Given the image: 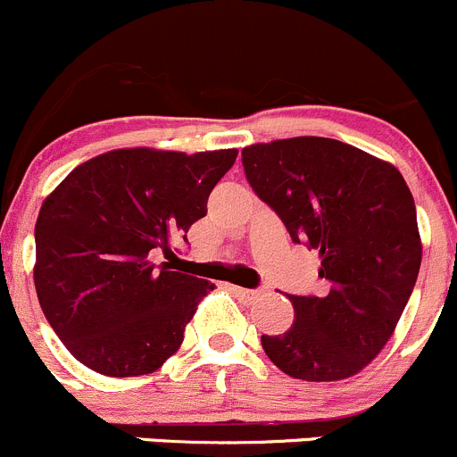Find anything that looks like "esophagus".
Returning <instances> with one entry per match:
<instances>
[{
    "instance_id": "esophagus-1",
    "label": "esophagus",
    "mask_w": 457,
    "mask_h": 457,
    "mask_svg": "<svg viewBox=\"0 0 457 457\" xmlns=\"http://www.w3.org/2000/svg\"><path fill=\"white\" fill-rule=\"evenodd\" d=\"M228 291L235 293V295H237V297H242V300H255V297L260 295V291H253V288L235 287V284H228Z\"/></svg>"
}]
</instances>
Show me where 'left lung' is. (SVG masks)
I'll list each match as a JSON object with an SVG mask.
<instances>
[{"label": "left lung", "mask_w": 457, "mask_h": 457, "mask_svg": "<svg viewBox=\"0 0 457 457\" xmlns=\"http://www.w3.org/2000/svg\"><path fill=\"white\" fill-rule=\"evenodd\" d=\"M253 191L293 242L320 253L328 293L288 295L295 320L262 336L270 362L306 382L346 380L376 360L397 327L422 262L415 202L400 170L328 137L242 148Z\"/></svg>", "instance_id": "left-lung-1"}]
</instances>
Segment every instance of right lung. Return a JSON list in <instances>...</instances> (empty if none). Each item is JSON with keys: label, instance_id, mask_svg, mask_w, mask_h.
I'll list each match as a JSON object with an SVG mask.
<instances>
[{"label": "right lung", "instance_id": "add662e5", "mask_svg": "<svg viewBox=\"0 0 457 457\" xmlns=\"http://www.w3.org/2000/svg\"><path fill=\"white\" fill-rule=\"evenodd\" d=\"M237 148H117L71 170L35 224V291L48 324L84 367L108 378L157 371L213 284L160 270L153 248L206 215Z\"/></svg>", "mask_w": 457, "mask_h": 457}]
</instances>
